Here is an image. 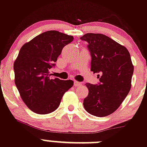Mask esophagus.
<instances>
[{"mask_svg":"<svg viewBox=\"0 0 147 147\" xmlns=\"http://www.w3.org/2000/svg\"><path fill=\"white\" fill-rule=\"evenodd\" d=\"M74 85H75V86H80L82 85V84L81 82H79L78 81H75L74 82Z\"/></svg>","mask_w":147,"mask_h":147,"instance_id":"34e87169","label":"esophagus"}]
</instances>
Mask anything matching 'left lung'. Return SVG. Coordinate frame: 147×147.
Returning a JSON list of instances; mask_svg holds the SVG:
<instances>
[{
	"label": "left lung",
	"instance_id": "obj_1",
	"mask_svg": "<svg viewBox=\"0 0 147 147\" xmlns=\"http://www.w3.org/2000/svg\"><path fill=\"white\" fill-rule=\"evenodd\" d=\"M88 43L91 70L97 73L99 82L86 83L89 89L83 105L91 115L105 117L118 109L131 88L134 66L129 51L110 37L88 33L80 38Z\"/></svg>",
	"mask_w": 147,
	"mask_h": 147
}]
</instances>
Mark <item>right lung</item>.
Segmentation results:
<instances>
[{
	"mask_svg": "<svg viewBox=\"0 0 147 147\" xmlns=\"http://www.w3.org/2000/svg\"><path fill=\"white\" fill-rule=\"evenodd\" d=\"M72 36L58 31L44 32L24 44L14 63L15 85L27 107L38 114L56 110L72 80L51 78V69Z\"/></svg>",
	"mask_w": 147,
	"mask_h": 147,
	"instance_id": "right-lung-1",
	"label": "right lung"
}]
</instances>
